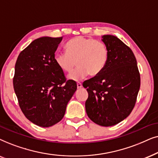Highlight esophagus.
<instances>
[{
  "label": "esophagus",
  "mask_w": 158,
  "mask_h": 158,
  "mask_svg": "<svg viewBox=\"0 0 158 158\" xmlns=\"http://www.w3.org/2000/svg\"><path fill=\"white\" fill-rule=\"evenodd\" d=\"M77 89H80L81 87H82V85H81V84L80 83V82H78L77 84Z\"/></svg>",
  "instance_id": "obj_1"
}]
</instances>
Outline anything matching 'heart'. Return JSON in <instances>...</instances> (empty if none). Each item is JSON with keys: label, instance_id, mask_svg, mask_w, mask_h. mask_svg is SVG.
Masks as SVG:
<instances>
[{"label": "heart", "instance_id": "obj_1", "mask_svg": "<svg viewBox=\"0 0 158 158\" xmlns=\"http://www.w3.org/2000/svg\"><path fill=\"white\" fill-rule=\"evenodd\" d=\"M67 52H57L55 61L66 73H71L77 65L78 68L69 76L73 81H79L88 74L96 77L108 64L109 51L103 43L81 36L71 39L66 45Z\"/></svg>", "mask_w": 158, "mask_h": 158}]
</instances>
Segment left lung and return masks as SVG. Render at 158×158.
Wrapping results in <instances>:
<instances>
[{
	"mask_svg": "<svg viewBox=\"0 0 158 158\" xmlns=\"http://www.w3.org/2000/svg\"><path fill=\"white\" fill-rule=\"evenodd\" d=\"M102 41L109 58L100 74L83 84L88 92L86 112L94 123L111 127L129 116L135 106L140 87V74L135 56L117 37L106 35Z\"/></svg>",
	"mask_w": 158,
	"mask_h": 158,
	"instance_id": "left-lung-1",
	"label": "left lung"
}]
</instances>
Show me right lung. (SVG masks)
Listing matches in <instances>:
<instances>
[{
	"mask_svg": "<svg viewBox=\"0 0 158 158\" xmlns=\"http://www.w3.org/2000/svg\"><path fill=\"white\" fill-rule=\"evenodd\" d=\"M63 39L42 37L19 55L13 79L14 92L25 116L41 127H52L64 116L67 104L77 89L66 80L55 61Z\"/></svg>",
	"mask_w": 158,
	"mask_h": 158,
	"instance_id": "1",
	"label": "right lung"
}]
</instances>
